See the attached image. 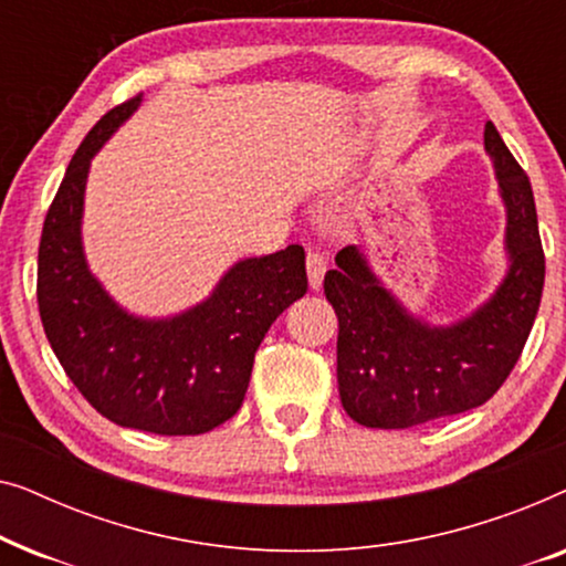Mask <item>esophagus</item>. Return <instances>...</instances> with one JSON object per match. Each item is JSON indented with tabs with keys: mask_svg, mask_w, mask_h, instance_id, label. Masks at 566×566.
<instances>
[{
	"mask_svg": "<svg viewBox=\"0 0 566 566\" xmlns=\"http://www.w3.org/2000/svg\"><path fill=\"white\" fill-rule=\"evenodd\" d=\"M324 273H327V260H324V254L308 250V254H306V275H308V285H312L314 291L322 285Z\"/></svg>",
	"mask_w": 566,
	"mask_h": 566,
	"instance_id": "34e87169",
	"label": "esophagus"
}]
</instances>
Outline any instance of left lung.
<instances>
[{
	"instance_id": "8db88e82",
	"label": "left lung",
	"mask_w": 566,
	"mask_h": 566,
	"mask_svg": "<svg viewBox=\"0 0 566 566\" xmlns=\"http://www.w3.org/2000/svg\"><path fill=\"white\" fill-rule=\"evenodd\" d=\"M484 149L505 203L507 270L482 306L451 324L424 322L355 244L339 250L337 268L324 275L339 322V399L358 424L399 430L467 412L484 405L521 358L546 273L536 200L494 123L484 126Z\"/></svg>"
}]
</instances>
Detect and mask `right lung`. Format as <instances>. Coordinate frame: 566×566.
<instances>
[{
  "mask_svg": "<svg viewBox=\"0 0 566 566\" xmlns=\"http://www.w3.org/2000/svg\"><path fill=\"white\" fill-rule=\"evenodd\" d=\"M138 105L142 95L105 113L69 161L43 223L38 308L59 363L99 415L157 436H200L242 407L270 324L306 293V254L289 244L239 260L211 296L175 316L126 312L92 275L82 216L92 157Z\"/></svg>",
  "mask_w": 566,
  "mask_h": 566,
  "instance_id": "right-lung-1",
  "label": "right lung"
}]
</instances>
